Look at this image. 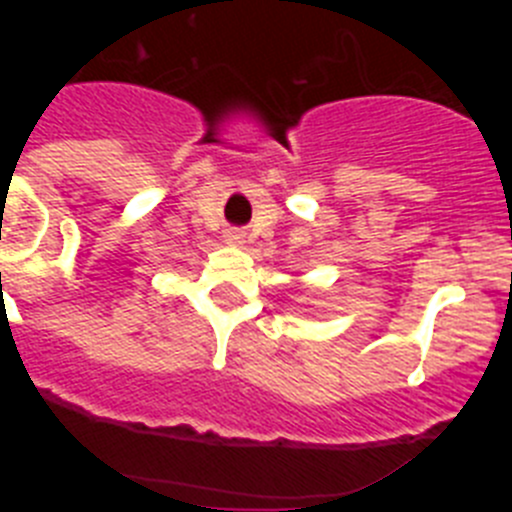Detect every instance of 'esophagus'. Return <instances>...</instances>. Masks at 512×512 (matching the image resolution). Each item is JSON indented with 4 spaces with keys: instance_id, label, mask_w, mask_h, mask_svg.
Segmentation results:
<instances>
[{
    "instance_id": "1",
    "label": "esophagus",
    "mask_w": 512,
    "mask_h": 512,
    "mask_svg": "<svg viewBox=\"0 0 512 512\" xmlns=\"http://www.w3.org/2000/svg\"><path fill=\"white\" fill-rule=\"evenodd\" d=\"M228 241L235 243V246H241V243H246V230H241V228L228 230Z\"/></svg>"
}]
</instances>
